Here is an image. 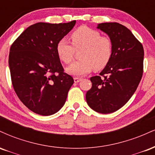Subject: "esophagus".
Wrapping results in <instances>:
<instances>
[{"instance_id": "obj_1", "label": "esophagus", "mask_w": 155, "mask_h": 155, "mask_svg": "<svg viewBox=\"0 0 155 155\" xmlns=\"http://www.w3.org/2000/svg\"><path fill=\"white\" fill-rule=\"evenodd\" d=\"M74 82H75V83H78V82H79L80 81H81V79H80V78L75 77V78H74Z\"/></svg>"}]
</instances>
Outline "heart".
Returning a JSON list of instances; mask_svg holds the SVG:
<instances>
[{"mask_svg": "<svg viewBox=\"0 0 155 155\" xmlns=\"http://www.w3.org/2000/svg\"><path fill=\"white\" fill-rule=\"evenodd\" d=\"M72 45L65 39H61L56 46L58 57L68 64L74 59L76 51L81 50L79 58L66 68L71 75L81 76L92 69L101 71L109 63L113 54V44L110 38L101 36L99 32L86 26L79 27L71 35Z\"/></svg>", "mask_w": 155, "mask_h": 155, "instance_id": "b5f03b06", "label": "heart"}]
</instances>
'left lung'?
<instances>
[{"label": "left lung", "instance_id": "1", "mask_svg": "<svg viewBox=\"0 0 155 155\" xmlns=\"http://www.w3.org/2000/svg\"><path fill=\"white\" fill-rule=\"evenodd\" d=\"M113 44L109 63L92 76L87 92L88 106L96 112L109 114L122 108L136 92L143 75V48L128 28L117 22L98 24Z\"/></svg>", "mask_w": 155, "mask_h": 155}]
</instances>
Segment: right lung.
Listing matches in <instances>:
<instances>
[{
    "label": "right lung",
    "mask_w": 155,
    "mask_h": 155,
    "mask_svg": "<svg viewBox=\"0 0 155 155\" xmlns=\"http://www.w3.org/2000/svg\"><path fill=\"white\" fill-rule=\"evenodd\" d=\"M76 21L28 27L16 39L8 57L15 91L23 104L37 114L50 116L65 104L74 79L66 73L56 46L73 29Z\"/></svg>",
    "instance_id": "add662e5"
}]
</instances>
